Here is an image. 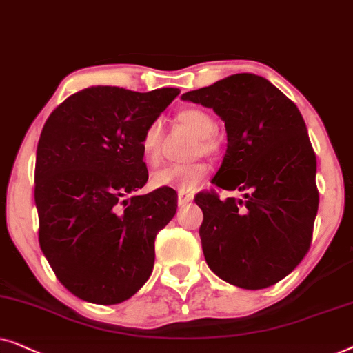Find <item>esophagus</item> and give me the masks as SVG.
Returning <instances> with one entry per match:
<instances>
[{"mask_svg":"<svg viewBox=\"0 0 353 353\" xmlns=\"http://www.w3.org/2000/svg\"><path fill=\"white\" fill-rule=\"evenodd\" d=\"M192 200H194V195L192 194H185V192H179V194H177V203H179V206H184Z\"/></svg>","mask_w":353,"mask_h":353,"instance_id":"obj_1","label":"esophagus"}]
</instances>
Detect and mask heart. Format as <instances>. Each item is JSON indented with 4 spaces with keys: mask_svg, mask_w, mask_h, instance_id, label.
Wrapping results in <instances>:
<instances>
[{
    "mask_svg": "<svg viewBox=\"0 0 353 353\" xmlns=\"http://www.w3.org/2000/svg\"><path fill=\"white\" fill-rule=\"evenodd\" d=\"M177 121L192 132L199 135L195 153L206 157H218L221 152L219 140L214 137L216 121L208 111L201 108H184L177 112ZM164 132L159 121H153L145 128L140 137V148L148 164L157 166L161 159ZM208 174V164L205 161H192L185 164H168L153 174V184L157 187H171L181 192H192L205 181Z\"/></svg>",
    "mask_w": 353,
    "mask_h": 353,
    "instance_id": "obj_1",
    "label": "heart"
}]
</instances>
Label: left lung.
I'll use <instances>...</instances> for the list:
<instances>
[{
  "label": "left lung",
  "instance_id": "1",
  "mask_svg": "<svg viewBox=\"0 0 353 353\" xmlns=\"http://www.w3.org/2000/svg\"><path fill=\"white\" fill-rule=\"evenodd\" d=\"M182 100L213 108L228 150L213 184L241 190L221 200L200 192L201 248L210 270L242 289H265L292 272L310 250L318 213L316 157L299 108L260 75L236 74Z\"/></svg>",
  "mask_w": 353,
  "mask_h": 353
}]
</instances>
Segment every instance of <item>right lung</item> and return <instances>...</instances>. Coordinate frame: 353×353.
Returning <instances> with one entry per match:
<instances>
[{
  "label": "right lung",
  "instance_id": "obj_1",
  "mask_svg": "<svg viewBox=\"0 0 353 353\" xmlns=\"http://www.w3.org/2000/svg\"><path fill=\"white\" fill-rule=\"evenodd\" d=\"M179 93L90 87L46 119L35 164L39 242L75 297L121 303L152 274L154 239L176 214V195L169 187L128 195L148 181L142 132Z\"/></svg>",
  "mask_w": 353,
  "mask_h": 353
}]
</instances>
